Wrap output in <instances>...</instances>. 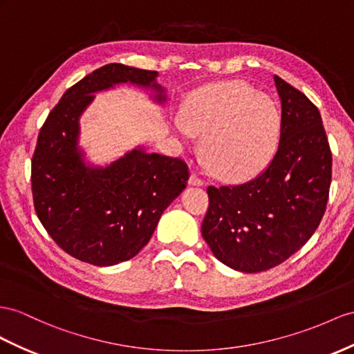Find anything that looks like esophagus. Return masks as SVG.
Listing matches in <instances>:
<instances>
[{
    "label": "esophagus",
    "mask_w": 354,
    "mask_h": 354,
    "mask_svg": "<svg viewBox=\"0 0 354 354\" xmlns=\"http://www.w3.org/2000/svg\"><path fill=\"white\" fill-rule=\"evenodd\" d=\"M203 178H201L198 176L197 174H192V176H189V184H193V185H203Z\"/></svg>",
    "instance_id": "1"
}]
</instances>
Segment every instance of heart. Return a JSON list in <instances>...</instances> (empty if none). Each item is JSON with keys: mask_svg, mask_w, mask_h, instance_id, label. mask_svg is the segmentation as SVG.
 <instances>
[{"mask_svg": "<svg viewBox=\"0 0 354 354\" xmlns=\"http://www.w3.org/2000/svg\"><path fill=\"white\" fill-rule=\"evenodd\" d=\"M176 129L189 142L203 134V156L216 175L242 180L257 175L274 156L281 113L274 100L242 80L192 94Z\"/></svg>", "mask_w": 354, "mask_h": 354, "instance_id": "b5f03b06", "label": "heart"}]
</instances>
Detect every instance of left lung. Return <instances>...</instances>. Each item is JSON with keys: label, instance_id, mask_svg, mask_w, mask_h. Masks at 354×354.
Here are the masks:
<instances>
[{"label": "left lung", "instance_id": "8db88e82", "mask_svg": "<svg viewBox=\"0 0 354 354\" xmlns=\"http://www.w3.org/2000/svg\"><path fill=\"white\" fill-rule=\"evenodd\" d=\"M281 134L270 165L250 183L207 187L202 234L221 263L263 272L302 248L323 218L332 152L319 109L275 76Z\"/></svg>", "mask_w": 354, "mask_h": 354}]
</instances>
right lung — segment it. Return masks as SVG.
Instances as JSON below:
<instances>
[{
	"label": "right lung",
	"instance_id": "1",
	"mask_svg": "<svg viewBox=\"0 0 354 354\" xmlns=\"http://www.w3.org/2000/svg\"><path fill=\"white\" fill-rule=\"evenodd\" d=\"M157 75L116 62L100 67L66 91L40 129L31 158L34 209L57 245L85 263L111 266L134 257L187 187L189 171L180 158L134 149L94 170L76 148L79 115L93 93L121 82L161 91Z\"/></svg>",
	"mask_w": 354,
	"mask_h": 354
}]
</instances>
